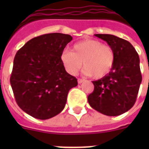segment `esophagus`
Returning <instances> with one entry per match:
<instances>
[{"mask_svg": "<svg viewBox=\"0 0 149 149\" xmlns=\"http://www.w3.org/2000/svg\"><path fill=\"white\" fill-rule=\"evenodd\" d=\"M84 80H85V79H80V78H79V79H77V81H78V84H82V83H83V82H84Z\"/></svg>", "mask_w": 149, "mask_h": 149, "instance_id": "34e87169", "label": "esophagus"}]
</instances>
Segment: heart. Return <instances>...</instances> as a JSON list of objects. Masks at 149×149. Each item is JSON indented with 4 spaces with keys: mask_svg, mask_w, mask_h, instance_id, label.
<instances>
[{
    "mask_svg": "<svg viewBox=\"0 0 149 149\" xmlns=\"http://www.w3.org/2000/svg\"><path fill=\"white\" fill-rule=\"evenodd\" d=\"M61 59L70 74H76L83 63L86 74L100 79L112 70L115 62V54L111 46L104 45L98 40L88 39L76 43L72 52H63Z\"/></svg>",
    "mask_w": 149,
    "mask_h": 149,
    "instance_id": "obj_1",
    "label": "heart"
}]
</instances>
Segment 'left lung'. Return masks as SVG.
<instances>
[{"label": "left lung", "instance_id": "obj_1", "mask_svg": "<svg viewBox=\"0 0 149 149\" xmlns=\"http://www.w3.org/2000/svg\"><path fill=\"white\" fill-rule=\"evenodd\" d=\"M107 42L115 54L112 70L93 81L94 90L87 100L91 107L107 116H118L134 106L141 83L140 59L133 45L113 35L96 34Z\"/></svg>", "mask_w": 149, "mask_h": 149}]
</instances>
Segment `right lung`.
<instances>
[{"mask_svg": "<svg viewBox=\"0 0 149 149\" xmlns=\"http://www.w3.org/2000/svg\"><path fill=\"white\" fill-rule=\"evenodd\" d=\"M72 36L49 33L31 38L15 55L10 83L17 105L37 119L46 120L65 107L76 77L69 74L61 59Z\"/></svg>", "mask_w": 149, "mask_h": 149, "instance_id": "1", "label": "right lung"}]
</instances>
